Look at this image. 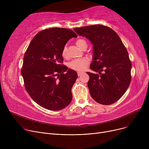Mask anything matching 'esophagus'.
<instances>
[{"label": "esophagus", "instance_id": "obj_1", "mask_svg": "<svg viewBox=\"0 0 149 149\" xmlns=\"http://www.w3.org/2000/svg\"><path fill=\"white\" fill-rule=\"evenodd\" d=\"M77 74H78V76H80L81 74H83V72H78Z\"/></svg>", "mask_w": 149, "mask_h": 149}]
</instances>
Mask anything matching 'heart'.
I'll list each match as a JSON object with an SVG mask.
<instances>
[{"instance_id":"1","label":"heart","mask_w":149,"mask_h":149,"mask_svg":"<svg viewBox=\"0 0 149 149\" xmlns=\"http://www.w3.org/2000/svg\"><path fill=\"white\" fill-rule=\"evenodd\" d=\"M86 42L83 40V39H81V38L78 39L75 42L77 46L78 47H79L80 48H81L82 46ZM61 55L63 58L68 57V51H67L66 46H65L61 52ZM88 63H89V60L86 58H83L74 60L72 61H70L68 65H69V67L71 69L81 71V70H83L86 68V67Z\"/></svg>"}]
</instances>
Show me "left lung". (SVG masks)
<instances>
[{
  "instance_id": "8db88e82",
  "label": "left lung",
  "mask_w": 149,
  "mask_h": 149,
  "mask_svg": "<svg viewBox=\"0 0 149 149\" xmlns=\"http://www.w3.org/2000/svg\"><path fill=\"white\" fill-rule=\"evenodd\" d=\"M74 30L93 45L90 69L99 74L87 72L92 98L103 105L115 103L126 92L131 81L132 63L126 47L118 35L106 26L94 25Z\"/></svg>"
}]
</instances>
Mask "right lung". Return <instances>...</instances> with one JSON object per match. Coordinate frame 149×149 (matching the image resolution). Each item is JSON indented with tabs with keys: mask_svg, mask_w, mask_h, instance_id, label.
<instances>
[{
	"mask_svg": "<svg viewBox=\"0 0 149 149\" xmlns=\"http://www.w3.org/2000/svg\"><path fill=\"white\" fill-rule=\"evenodd\" d=\"M77 37L67 28L44 29L34 37L25 52L21 70L25 89L45 109L59 111L71 102V89L78 75L61 64V52L69 39Z\"/></svg>",
	"mask_w": 149,
	"mask_h": 149,
	"instance_id": "right-lung-1",
	"label": "right lung"
}]
</instances>
